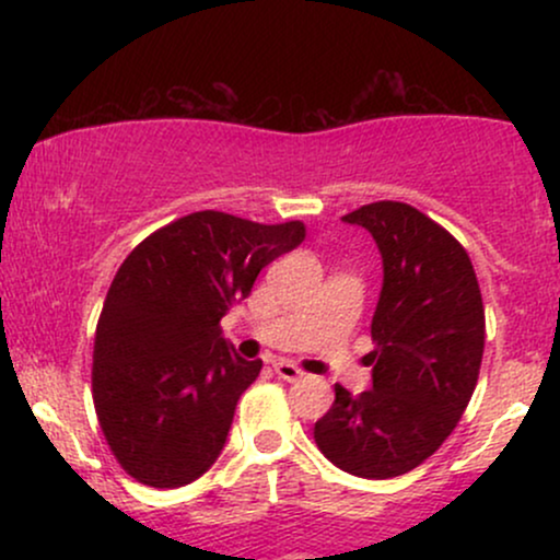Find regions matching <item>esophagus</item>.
<instances>
[{"mask_svg": "<svg viewBox=\"0 0 560 560\" xmlns=\"http://www.w3.org/2000/svg\"><path fill=\"white\" fill-rule=\"evenodd\" d=\"M273 371H276V376L284 378V382H298V378H302V371L289 361H276Z\"/></svg>", "mask_w": 560, "mask_h": 560, "instance_id": "34e87169", "label": "esophagus"}]
</instances>
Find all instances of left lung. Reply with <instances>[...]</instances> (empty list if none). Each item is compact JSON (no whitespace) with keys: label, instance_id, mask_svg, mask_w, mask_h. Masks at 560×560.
Segmentation results:
<instances>
[{"label":"left lung","instance_id":"left-lung-1","mask_svg":"<svg viewBox=\"0 0 560 560\" xmlns=\"http://www.w3.org/2000/svg\"><path fill=\"white\" fill-rule=\"evenodd\" d=\"M342 218L371 231L384 260L374 387L352 397L337 384L313 440L347 474L400 477L440 450L477 389L485 302L464 244L413 205L382 199Z\"/></svg>","mask_w":560,"mask_h":560}]
</instances>
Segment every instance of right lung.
<instances>
[{"label":"right lung","mask_w":560,"mask_h":560,"mask_svg":"<svg viewBox=\"0 0 560 560\" xmlns=\"http://www.w3.org/2000/svg\"><path fill=\"white\" fill-rule=\"evenodd\" d=\"M302 240V221L199 210L131 249L107 289L92 363L96 419L128 477L173 490L215 464L262 369L226 345L221 318Z\"/></svg>","instance_id":"add662e5"}]
</instances>
